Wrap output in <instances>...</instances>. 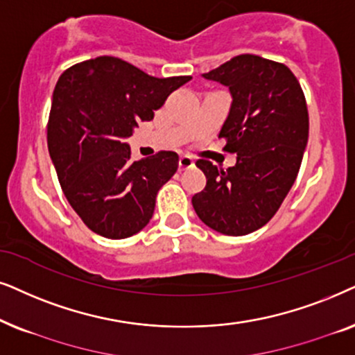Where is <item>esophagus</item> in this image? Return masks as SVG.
<instances>
[{
	"label": "esophagus",
	"mask_w": 355,
	"mask_h": 355,
	"mask_svg": "<svg viewBox=\"0 0 355 355\" xmlns=\"http://www.w3.org/2000/svg\"><path fill=\"white\" fill-rule=\"evenodd\" d=\"M193 167H195V162H193V159L188 157V155H182V157L178 159V170H180V172Z\"/></svg>",
	"instance_id": "34e87169"
}]
</instances>
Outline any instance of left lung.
<instances>
[{
	"mask_svg": "<svg viewBox=\"0 0 355 355\" xmlns=\"http://www.w3.org/2000/svg\"><path fill=\"white\" fill-rule=\"evenodd\" d=\"M232 96L219 138L237 154L227 170L196 162L206 187L191 198L196 214L224 235L252 234L279 209L299 173L309 141V112L294 73L257 55H239L202 74Z\"/></svg>",
	"mask_w": 355,
	"mask_h": 355,
	"instance_id": "obj_1",
	"label": "left lung"
}]
</instances>
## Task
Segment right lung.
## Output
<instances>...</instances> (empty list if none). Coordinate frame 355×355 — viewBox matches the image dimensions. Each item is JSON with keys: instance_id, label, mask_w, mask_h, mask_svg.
<instances>
[{"instance_id": "obj_1", "label": "right lung", "mask_w": 355, "mask_h": 355, "mask_svg": "<svg viewBox=\"0 0 355 355\" xmlns=\"http://www.w3.org/2000/svg\"><path fill=\"white\" fill-rule=\"evenodd\" d=\"M190 79L154 78L115 56L83 61L60 76L46 143L66 200L92 232L118 240L149 224L178 155L162 150L133 162L125 139Z\"/></svg>"}]
</instances>
